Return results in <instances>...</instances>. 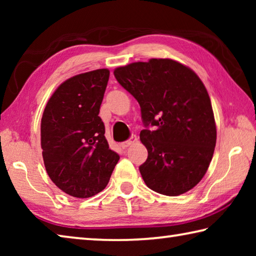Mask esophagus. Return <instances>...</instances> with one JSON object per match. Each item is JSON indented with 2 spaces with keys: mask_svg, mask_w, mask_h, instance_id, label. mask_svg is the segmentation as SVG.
<instances>
[{
  "mask_svg": "<svg viewBox=\"0 0 256 256\" xmlns=\"http://www.w3.org/2000/svg\"><path fill=\"white\" fill-rule=\"evenodd\" d=\"M136 141H138V138H136V136H130L128 140L122 142V144H120V146H122L123 149H126L128 146H130L133 144H136Z\"/></svg>",
  "mask_w": 256,
  "mask_h": 256,
  "instance_id": "obj_1",
  "label": "esophagus"
}]
</instances>
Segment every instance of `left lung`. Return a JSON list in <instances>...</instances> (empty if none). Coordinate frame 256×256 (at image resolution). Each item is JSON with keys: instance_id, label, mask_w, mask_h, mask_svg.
Wrapping results in <instances>:
<instances>
[{"instance_id": "8db88e82", "label": "left lung", "mask_w": 256, "mask_h": 256, "mask_svg": "<svg viewBox=\"0 0 256 256\" xmlns=\"http://www.w3.org/2000/svg\"><path fill=\"white\" fill-rule=\"evenodd\" d=\"M136 99L148 150L141 176L149 188L176 196L193 188L211 162L216 128L211 100L196 73L170 58H151L114 70ZM152 126L154 130H149Z\"/></svg>"}]
</instances>
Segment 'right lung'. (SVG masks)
Wrapping results in <instances>:
<instances>
[{"label": "right lung", "instance_id": "right-lung-1", "mask_svg": "<svg viewBox=\"0 0 256 256\" xmlns=\"http://www.w3.org/2000/svg\"><path fill=\"white\" fill-rule=\"evenodd\" d=\"M110 70L81 73L64 81L42 112L40 144L47 174L63 192L94 196L106 188L120 156L110 149L99 110Z\"/></svg>", "mask_w": 256, "mask_h": 256}]
</instances>
